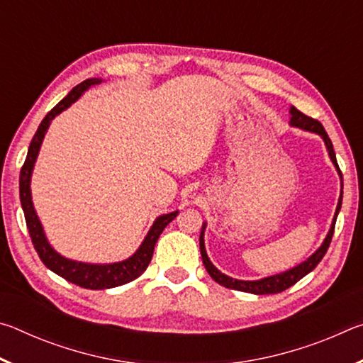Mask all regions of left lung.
Wrapping results in <instances>:
<instances>
[{
    "mask_svg": "<svg viewBox=\"0 0 363 363\" xmlns=\"http://www.w3.org/2000/svg\"><path fill=\"white\" fill-rule=\"evenodd\" d=\"M290 125L291 126H296L301 128V130H306V131H311V133H317L318 136H322V139L325 140V145H327V150H328V155L331 158V162L337 169V173H340V177L342 179V174H341V169L337 167V162H336V153L333 150V144H331V140L328 138L327 131H325V128L322 126V123L318 120H314L312 116H307L303 112H299L296 107H291L290 108ZM342 187V184H341ZM341 203H342V189H341V195H340V200H337V206H336V213L333 216V223H331L330 227V232L327 233V238H325L323 243L320 245V248H318L314 255L311 257H307L304 262H301L299 266L293 267L290 270H286V272H281L277 275H270V277L266 279H261V280H237V279H232V277H227L223 272H219V270L213 266L210 257L206 255V250H205V242H203V230L205 227H201V233H200V251H201V259H203L205 264V269L208 270V274L211 275V279L214 281H218L219 285H223L225 288H230V290H237V291H247V293H253V294H275V293H280V291H285L286 288H290L291 285L296 284L301 279L304 277L311 272V270H314L317 267V264L322 261V257L327 253V250L331 243V237H333V232H335V224H336V218H337V213L341 210Z\"/></svg>",
    "mask_w": 363,
    "mask_h": 363,
    "instance_id": "left-lung-1",
    "label": "left lung"
}]
</instances>
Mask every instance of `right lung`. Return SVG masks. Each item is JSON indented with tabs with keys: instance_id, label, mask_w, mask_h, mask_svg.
<instances>
[{
	"instance_id": "add662e5",
	"label": "right lung",
	"mask_w": 363,
	"mask_h": 363,
	"mask_svg": "<svg viewBox=\"0 0 363 363\" xmlns=\"http://www.w3.org/2000/svg\"><path fill=\"white\" fill-rule=\"evenodd\" d=\"M101 82L102 79H96V78L84 79L83 83L77 84L75 88H73L70 93L51 110V112H48V115L43 118L41 125L38 126V130H36L32 143H30L26 163H23V167L21 169V179H19L22 210H23V214H26V223H27L30 238H32V243L36 250V253L40 256V259L48 269H51L54 274L60 275V277L65 279L67 281H72V284L86 288V290H107V288L125 285L128 281H133L134 279H138L139 275H143V272L152 261L153 248H155V243L158 240L160 233H162L164 227H167L171 220L177 216V211L158 216L155 219V223H153V225L150 227V230L147 233V237L144 238V242L139 247V250L131 257H128V259L121 262H113V264L77 262L60 256L57 251L49 245L40 219L35 213V208L32 203V192H30V177H32L36 157H38L43 138H45V134L48 131L49 125H51V120L54 116L59 115L67 107H70L86 89L91 88L93 84H99Z\"/></svg>"
}]
</instances>
